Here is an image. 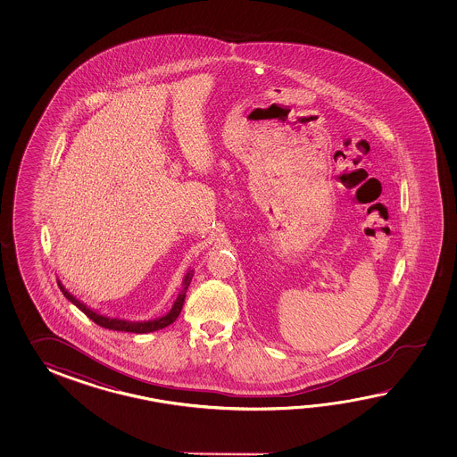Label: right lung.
<instances>
[{"label":"right lung","mask_w":457,"mask_h":457,"mask_svg":"<svg viewBox=\"0 0 457 457\" xmlns=\"http://www.w3.org/2000/svg\"><path fill=\"white\" fill-rule=\"evenodd\" d=\"M193 276H195V271H193V270H187L185 278H183V284H181L183 289L178 294V297H176L171 311L165 313V315H162V317H158V319H154V320L137 321L126 320V319H119V317H109V315H104V313H99V312L95 311V309L87 307V303H83L79 299H77L73 294H70V292L65 289V286H63L59 279H57V282H59L60 291L63 292V295H65L73 305H77L78 309L83 312L87 319H91V320L97 323L99 327L109 328V330L129 331V333H150V331L165 328V327L171 325V323L178 319V315L181 313V309H183L186 291H187V287H189V284H191Z\"/></svg>","instance_id":"obj_1"}]
</instances>
